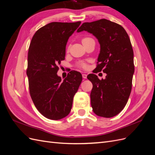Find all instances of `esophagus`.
Returning a JSON list of instances; mask_svg holds the SVG:
<instances>
[{
	"instance_id": "34e87169",
	"label": "esophagus",
	"mask_w": 155,
	"mask_h": 155,
	"mask_svg": "<svg viewBox=\"0 0 155 155\" xmlns=\"http://www.w3.org/2000/svg\"><path fill=\"white\" fill-rule=\"evenodd\" d=\"M82 76H83V78L86 79V78H87V75L85 74H82Z\"/></svg>"
}]
</instances>
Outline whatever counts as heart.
Instances as JSON below:
<instances>
[{"mask_svg": "<svg viewBox=\"0 0 155 155\" xmlns=\"http://www.w3.org/2000/svg\"><path fill=\"white\" fill-rule=\"evenodd\" d=\"M91 39V38H89V37H85V38H83L82 39V42H84V41H85L88 40V39ZM80 66L82 67L83 68H86L87 67V64L85 63H81L80 64Z\"/></svg>", "mask_w": 155, "mask_h": 155, "instance_id": "obj_1", "label": "heart"}]
</instances>
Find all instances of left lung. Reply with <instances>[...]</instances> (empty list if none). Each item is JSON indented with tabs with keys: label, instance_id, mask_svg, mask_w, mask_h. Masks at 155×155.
<instances>
[{
	"label": "left lung",
	"instance_id": "left-lung-1",
	"mask_svg": "<svg viewBox=\"0 0 155 155\" xmlns=\"http://www.w3.org/2000/svg\"><path fill=\"white\" fill-rule=\"evenodd\" d=\"M83 30L92 34L100 45L94 73L107 74L105 79L94 74L87 76L93 85L92 110L97 116L112 118L124 109L132 89L134 53L129 37L121 25L105 18L83 23L77 31Z\"/></svg>",
	"mask_w": 155,
	"mask_h": 155
}]
</instances>
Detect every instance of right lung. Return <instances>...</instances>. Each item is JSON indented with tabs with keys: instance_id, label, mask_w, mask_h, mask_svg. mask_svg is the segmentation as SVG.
Returning <instances> with one entry per match:
<instances>
[{
	"instance_id": "add662e5",
	"label": "right lung",
	"mask_w": 155,
	"mask_h": 155,
	"mask_svg": "<svg viewBox=\"0 0 155 155\" xmlns=\"http://www.w3.org/2000/svg\"><path fill=\"white\" fill-rule=\"evenodd\" d=\"M81 22H53L33 36L28 54L26 74L31 100L40 113L50 120L66 117L82 81L80 72L72 70L63 81L58 76V65L64 60L69 37Z\"/></svg>"
}]
</instances>
